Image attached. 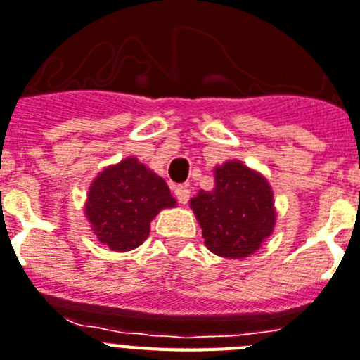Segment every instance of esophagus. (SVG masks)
Returning <instances> with one entry per match:
<instances>
[{"label":"esophagus","instance_id":"esophagus-1","mask_svg":"<svg viewBox=\"0 0 360 360\" xmlns=\"http://www.w3.org/2000/svg\"><path fill=\"white\" fill-rule=\"evenodd\" d=\"M189 187L187 186H176L174 187V197L178 198V202L180 204H187V200H189Z\"/></svg>","mask_w":360,"mask_h":360}]
</instances>
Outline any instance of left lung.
Segmentation results:
<instances>
[{
	"instance_id": "8db88e82",
	"label": "left lung",
	"mask_w": 360,
	"mask_h": 360,
	"mask_svg": "<svg viewBox=\"0 0 360 360\" xmlns=\"http://www.w3.org/2000/svg\"><path fill=\"white\" fill-rule=\"evenodd\" d=\"M213 254L240 259L269 239L276 224L274 193L265 176L239 160L217 165L215 187L189 202Z\"/></svg>"
}]
</instances>
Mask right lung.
<instances>
[{"instance_id": "right-lung-1", "label": "right lung", "mask_w": 360, "mask_h": 360, "mask_svg": "<svg viewBox=\"0 0 360 360\" xmlns=\"http://www.w3.org/2000/svg\"><path fill=\"white\" fill-rule=\"evenodd\" d=\"M169 186L138 158L129 156L97 174L84 213L97 239L110 250L129 252L148 237L150 221L174 207Z\"/></svg>"}]
</instances>
